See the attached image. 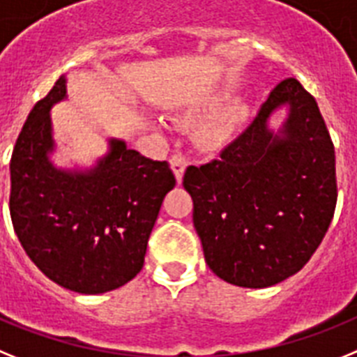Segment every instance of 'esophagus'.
<instances>
[{
  "mask_svg": "<svg viewBox=\"0 0 357 357\" xmlns=\"http://www.w3.org/2000/svg\"><path fill=\"white\" fill-rule=\"evenodd\" d=\"M187 163H188L187 158L183 156L181 153L172 154V158H170V167H172V172H174L178 183H181L183 174H185V169H187Z\"/></svg>",
  "mask_w": 357,
  "mask_h": 357,
  "instance_id": "34e87169",
  "label": "esophagus"
}]
</instances>
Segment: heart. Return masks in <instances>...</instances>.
I'll use <instances>...</instances> for the list:
<instances>
[{
  "mask_svg": "<svg viewBox=\"0 0 357 357\" xmlns=\"http://www.w3.org/2000/svg\"><path fill=\"white\" fill-rule=\"evenodd\" d=\"M217 104H219V98L210 102L212 107ZM246 113V105L241 104V102H231L230 105H226L225 109L212 120V123L206 127V131H204L203 136L204 142L208 145H212V147L225 144V142L234 135V131L237 129L238 123L243 122Z\"/></svg>",
  "mask_w": 357,
  "mask_h": 357,
  "instance_id": "obj_1",
  "label": "heart"
}]
</instances>
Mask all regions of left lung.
<instances>
[{
	"label": "left lung",
	"mask_w": 357,
	"mask_h": 357,
	"mask_svg": "<svg viewBox=\"0 0 357 357\" xmlns=\"http://www.w3.org/2000/svg\"><path fill=\"white\" fill-rule=\"evenodd\" d=\"M284 105L288 119L275 133L267 120ZM183 187L217 277L260 289L298 273L324 241L337 199L334 145L314 97L293 77L278 82L217 160L185 170Z\"/></svg>",
	"instance_id": "left-lung-1"
}]
</instances>
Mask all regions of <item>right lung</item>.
Returning a JSON list of instances; mask_svg holds the SVG:
<instances>
[{"label": "right lung", "instance_id": "right-lung-1", "mask_svg": "<svg viewBox=\"0 0 357 357\" xmlns=\"http://www.w3.org/2000/svg\"><path fill=\"white\" fill-rule=\"evenodd\" d=\"M66 97L64 75L33 105L10 160V217L33 264L59 286L100 294L123 286L144 268L149 235L176 178L126 142L86 172L63 170L54 151L52 105Z\"/></svg>", "mask_w": 357, "mask_h": 357}]
</instances>
